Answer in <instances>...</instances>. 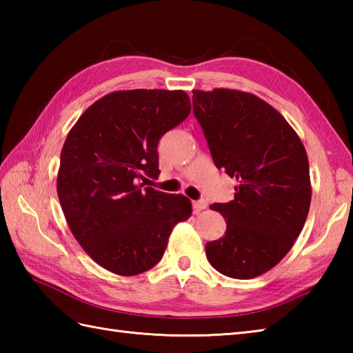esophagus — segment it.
Here are the masks:
<instances>
[{"instance_id": "1", "label": "esophagus", "mask_w": 353, "mask_h": 353, "mask_svg": "<svg viewBox=\"0 0 353 353\" xmlns=\"http://www.w3.org/2000/svg\"><path fill=\"white\" fill-rule=\"evenodd\" d=\"M192 208H194V212L199 214L200 211H203V209L208 208V203L205 200H197V201H192Z\"/></svg>"}]
</instances>
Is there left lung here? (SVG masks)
<instances>
[{"label":"left lung","mask_w":353,"mask_h":353,"mask_svg":"<svg viewBox=\"0 0 353 353\" xmlns=\"http://www.w3.org/2000/svg\"><path fill=\"white\" fill-rule=\"evenodd\" d=\"M192 110L216 168L235 177V199L214 203L226 234L206 244L216 272L252 279L290 252L311 205L310 162L294 129L259 97L235 91H192Z\"/></svg>","instance_id":"obj_1"}]
</instances>
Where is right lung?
<instances>
[{"label": "right lung", "instance_id": "1", "mask_svg": "<svg viewBox=\"0 0 353 353\" xmlns=\"http://www.w3.org/2000/svg\"><path fill=\"white\" fill-rule=\"evenodd\" d=\"M190 112L183 91H115L91 104L65 139L59 201L77 243L112 273L154 267L171 230L191 216L182 194L144 188L159 174L157 142Z\"/></svg>", "mask_w": 353, "mask_h": 353}]
</instances>
